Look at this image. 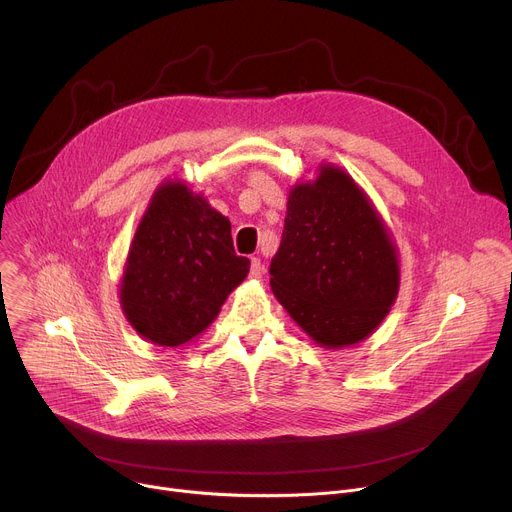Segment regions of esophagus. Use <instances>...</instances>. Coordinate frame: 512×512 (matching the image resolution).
I'll return each instance as SVG.
<instances>
[{
	"mask_svg": "<svg viewBox=\"0 0 512 512\" xmlns=\"http://www.w3.org/2000/svg\"><path fill=\"white\" fill-rule=\"evenodd\" d=\"M263 273H265V271H263V265H261V261H259L257 257H253V259H251L249 277H251V279H261V277H263Z\"/></svg>",
	"mask_w": 512,
	"mask_h": 512,
	"instance_id": "obj_1",
	"label": "esophagus"
}]
</instances>
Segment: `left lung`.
I'll list each match as a JSON object with an SVG mask.
<instances>
[{
    "mask_svg": "<svg viewBox=\"0 0 512 512\" xmlns=\"http://www.w3.org/2000/svg\"><path fill=\"white\" fill-rule=\"evenodd\" d=\"M271 291L308 338L338 350L367 340L397 300L395 237L371 196L340 166L320 164L289 188Z\"/></svg>",
    "mask_w": 512,
    "mask_h": 512,
    "instance_id": "obj_1",
    "label": "left lung"
}]
</instances>
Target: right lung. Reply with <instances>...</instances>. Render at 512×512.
Instances as JSON below:
<instances>
[{"label": "right lung", "mask_w": 512, "mask_h": 512, "mask_svg": "<svg viewBox=\"0 0 512 512\" xmlns=\"http://www.w3.org/2000/svg\"><path fill=\"white\" fill-rule=\"evenodd\" d=\"M233 249L231 221L182 178L154 190L129 243L119 304L129 326L156 346H184L221 312L249 273Z\"/></svg>", "instance_id": "add662e5"}]
</instances>
